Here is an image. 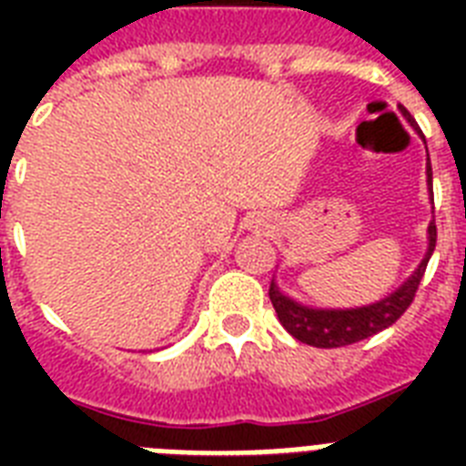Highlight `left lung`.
I'll use <instances>...</instances> for the list:
<instances>
[{
	"label": "left lung",
	"mask_w": 466,
	"mask_h": 466,
	"mask_svg": "<svg viewBox=\"0 0 466 466\" xmlns=\"http://www.w3.org/2000/svg\"><path fill=\"white\" fill-rule=\"evenodd\" d=\"M404 118L416 126L411 118V113L401 108ZM428 188L433 196V168H431V159H428ZM435 239H438V229H435V219L428 225V251L423 256V261L419 263V268L413 270V276L406 280L399 290L387 295L384 299L375 302V305L358 307V309H311V307L298 305L295 299L285 298L283 292L278 290L276 283H270L268 298L276 307V314L280 319V324L285 326V331L295 336L298 340L314 348H340L358 343L362 339H370L375 333L384 331L387 326H391L409 307H411L416 290H419L420 278L426 273V266L431 261V256L435 251Z\"/></svg>",
	"instance_id": "8db88e82"
}]
</instances>
